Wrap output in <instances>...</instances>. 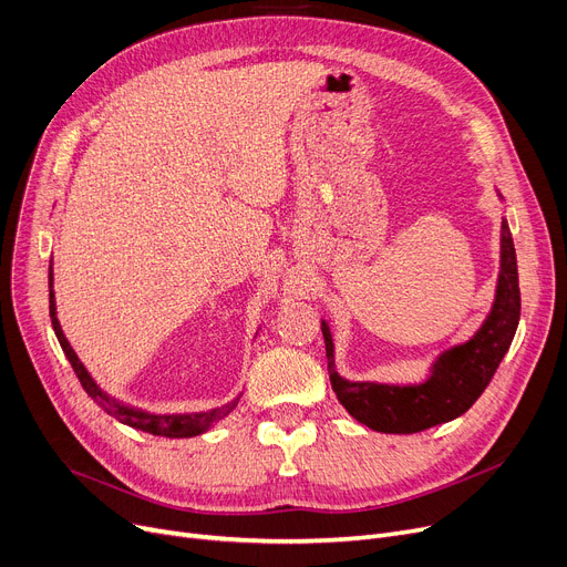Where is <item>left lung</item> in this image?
Listing matches in <instances>:
<instances>
[{
    "instance_id": "left-lung-1",
    "label": "left lung",
    "mask_w": 567,
    "mask_h": 567,
    "mask_svg": "<svg viewBox=\"0 0 567 567\" xmlns=\"http://www.w3.org/2000/svg\"><path fill=\"white\" fill-rule=\"evenodd\" d=\"M496 197L503 202V195ZM519 276L517 255L508 220L501 223V259L492 308L466 342L439 351L423 381L385 383L351 381L336 368V342L331 326L321 319V333L329 359V377L338 402L351 419L383 434H413L460 419L483 395L503 355L508 353L519 326Z\"/></svg>"
}]
</instances>
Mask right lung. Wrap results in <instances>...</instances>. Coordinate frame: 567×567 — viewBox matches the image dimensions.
Masks as SVG:
<instances>
[{
	"label": "right lung",
	"instance_id": "obj_1",
	"mask_svg": "<svg viewBox=\"0 0 567 567\" xmlns=\"http://www.w3.org/2000/svg\"><path fill=\"white\" fill-rule=\"evenodd\" d=\"M54 274H52V259H50V271H48V287H50V319H52V329L54 336L62 344L64 353L69 363L73 365L82 389L86 391V395L92 398L105 413H110L112 419H116L118 423H124L128 427H135L140 432H148L154 436H167V439H190L197 434H204L212 430L216 423H220L225 415H229V411L236 406L238 398L225 406L212 409V411H193V413H154V411H146L133 404H126L122 400H116L114 395H110L103 385L92 377L84 368V363L78 359L75 349L71 347V342L66 340L64 331H62V323L56 319V301H54Z\"/></svg>",
	"mask_w": 567,
	"mask_h": 567
}]
</instances>
